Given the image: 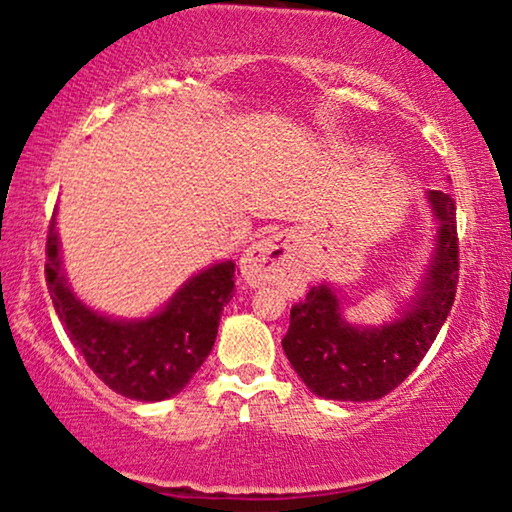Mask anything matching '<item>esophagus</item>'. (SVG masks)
I'll return each mask as SVG.
<instances>
[{
  "instance_id": "esophagus-1",
  "label": "esophagus",
  "mask_w": 512,
  "mask_h": 512,
  "mask_svg": "<svg viewBox=\"0 0 512 512\" xmlns=\"http://www.w3.org/2000/svg\"><path fill=\"white\" fill-rule=\"evenodd\" d=\"M240 270L249 286L279 284L286 289H298L303 279V263H300L298 244L291 235L272 233L251 244L244 251Z\"/></svg>"
}]
</instances>
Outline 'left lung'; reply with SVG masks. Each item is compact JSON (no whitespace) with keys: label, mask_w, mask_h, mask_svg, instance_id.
<instances>
[{"label":"left lung","mask_w":512,"mask_h":512,"mask_svg":"<svg viewBox=\"0 0 512 512\" xmlns=\"http://www.w3.org/2000/svg\"><path fill=\"white\" fill-rule=\"evenodd\" d=\"M426 198L438 221L436 249L401 317L370 328L347 324L328 284L312 286L291 307L282 347L312 394L356 403L387 396L419 366L443 328L459 282L457 205L443 191H429Z\"/></svg>","instance_id":"left-lung-1"}]
</instances>
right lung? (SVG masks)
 <instances>
[{
	"mask_svg": "<svg viewBox=\"0 0 512 512\" xmlns=\"http://www.w3.org/2000/svg\"><path fill=\"white\" fill-rule=\"evenodd\" d=\"M46 284L69 340L90 370L116 394L156 403L179 394L212 352L223 305L233 298L235 263L223 261L193 275L151 317L111 319L90 310L69 289L53 214Z\"/></svg>",
	"mask_w": 512,
	"mask_h": 512,
	"instance_id": "add662e5",
	"label": "right lung"
}]
</instances>
